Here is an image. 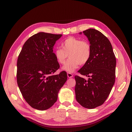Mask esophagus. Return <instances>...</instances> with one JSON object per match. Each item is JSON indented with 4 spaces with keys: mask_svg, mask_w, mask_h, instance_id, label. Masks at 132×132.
<instances>
[{
    "mask_svg": "<svg viewBox=\"0 0 132 132\" xmlns=\"http://www.w3.org/2000/svg\"><path fill=\"white\" fill-rule=\"evenodd\" d=\"M67 76H68V78H72L73 77V75L72 73H71L68 72L67 73Z\"/></svg>",
    "mask_w": 132,
    "mask_h": 132,
    "instance_id": "obj_1",
    "label": "esophagus"
}]
</instances>
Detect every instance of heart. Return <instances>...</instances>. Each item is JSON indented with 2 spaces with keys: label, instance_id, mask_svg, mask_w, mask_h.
I'll return each instance as SVG.
<instances>
[{
  "label": "heart",
  "instance_id": "obj_1",
  "mask_svg": "<svg viewBox=\"0 0 132 132\" xmlns=\"http://www.w3.org/2000/svg\"><path fill=\"white\" fill-rule=\"evenodd\" d=\"M62 47L63 49H56L55 57L60 64H64L69 56V60L62 67V69L68 72H73L79 64H86L91 58V47L87 40L69 37L62 42Z\"/></svg>",
  "mask_w": 132,
  "mask_h": 132
}]
</instances>
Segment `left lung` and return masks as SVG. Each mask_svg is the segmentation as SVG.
<instances>
[{"label":"left lung","instance_id":"left-lung-1","mask_svg":"<svg viewBox=\"0 0 132 132\" xmlns=\"http://www.w3.org/2000/svg\"><path fill=\"white\" fill-rule=\"evenodd\" d=\"M83 33L90 41L92 53L89 61L78 72L89 78L75 76V90L80 105L92 109L102 105L110 95L115 82L116 59L111 42L103 34L92 28Z\"/></svg>","mask_w":132,"mask_h":132}]
</instances>
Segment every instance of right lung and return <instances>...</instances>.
<instances>
[{"mask_svg":"<svg viewBox=\"0 0 132 132\" xmlns=\"http://www.w3.org/2000/svg\"><path fill=\"white\" fill-rule=\"evenodd\" d=\"M62 34L40 32L25 42L17 61L16 79L26 102L34 109L46 110L57 101L58 93L67 80L60 68L53 47Z\"/></svg>","mask_w":132,"mask_h":132,"instance_id":"add662e5","label":"right lung"}]
</instances>
